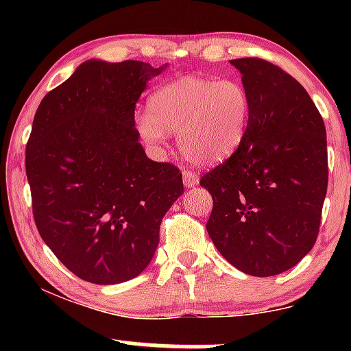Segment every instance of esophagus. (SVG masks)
Here are the masks:
<instances>
[{
	"label": "esophagus",
	"instance_id": "34e87169",
	"mask_svg": "<svg viewBox=\"0 0 351 351\" xmlns=\"http://www.w3.org/2000/svg\"><path fill=\"white\" fill-rule=\"evenodd\" d=\"M183 181H184V186L191 188V186H196V184L199 183V178H198V175H196L195 171L184 170L183 171Z\"/></svg>",
	"mask_w": 351,
	"mask_h": 351
}]
</instances>
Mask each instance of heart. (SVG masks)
<instances>
[{"mask_svg":"<svg viewBox=\"0 0 351 351\" xmlns=\"http://www.w3.org/2000/svg\"><path fill=\"white\" fill-rule=\"evenodd\" d=\"M148 110L136 119L145 142L162 147L167 134L178 135L189 162L215 165L243 143L251 120V95L237 79L186 75L153 92Z\"/></svg>","mask_w":351,"mask_h":351,"instance_id":"heart-1","label":"heart"}]
</instances>
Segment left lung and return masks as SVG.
<instances>
[{"label":"left lung","instance_id":"left-lung-1","mask_svg":"<svg viewBox=\"0 0 351 351\" xmlns=\"http://www.w3.org/2000/svg\"><path fill=\"white\" fill-rule=\"evenodd\" d=\"M251 95L243 143L199 184L213 196L206 229L224 259L249 276L299 264L315 244L327 195V134L304 87L259 58L232 59Z\"/></svg>","mask_w":351,"mask_h":351}]
</instances>
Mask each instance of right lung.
I'll return each instance as SVG.
<instances>
[{
  "mask_svg": "<svg viewBox=\"0 0 351 351\" xmlns=\"http://www.w3.org/2000/svg\"><path fill=\"white\" fill-rule=\"evenodd\" d=\"M162 67L80 64L44 95L26 145V176L43 241L79 279L110 285L150 264L183 175L145 155L135 107Z\"/></svg>",
  "mask_w": 351,
  "mask_h": 351,
  "instance_id": "1",
  "label": "right lung"
}]
</instances>
